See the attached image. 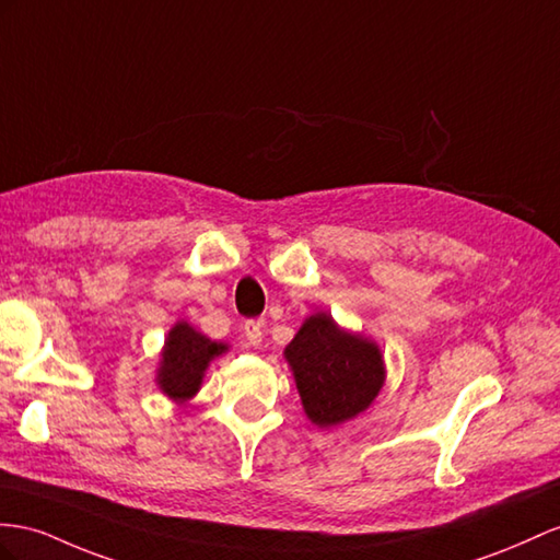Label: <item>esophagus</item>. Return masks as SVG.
<instances>
[{
    "label": "esophagus",
    "mask_w": 560,
    "mask_h": 560,
    "mask_svg": "<svg viewBox=\"0 0 560 560\" xmlns=\"http://www.w3.org/2000/svg\"><path fill=\"white\" fill-rule=\"evenodd\" d=\"M243 336H246L248 346H260V342H262V324L255 322V319L243 322Z\"/></svg>",
    "instance_id": "obj_1"
}]
</instances>
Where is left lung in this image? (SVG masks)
<instances>
[{
    "mask_svg": "<svg viewBox=\"0 0 560 560\" xmlns=\"http://www.w3.org/2000/svg\"><path fill=\"white\" fill-rule=\"evenodd\" d=\"M305 413L322 428L364 411L383 385L381 352L362 336H350L328 314H314L285 348Z\"/></svg>",
    "mask_w": 560,
    "mask_h": 560,
    "instance_id": "obj_1",
    "label": "left lung"
}]
</instances>
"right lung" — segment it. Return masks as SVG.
I'll use <instances>...</instances> for the list:
<instances>
[{
	"label": "right lung",
	"instance_id": "right-lung-1",
	"mask_svg": "<svg viewBox=\"0 0 560 560\" xmlns=\"http://www.w3.org/2000/svg\"><path fill=\"white\" fill-rule=\"evenodd\" d=\"M224 350L226 346H222V342H214L203 334L194 331L189 324L179 322L165 340L158 385L175 402H184V399H189L198 390L208 364Z\"/></svg>",
	"mask_w": 560,
	"mask_h": 560
}]
</instances>
